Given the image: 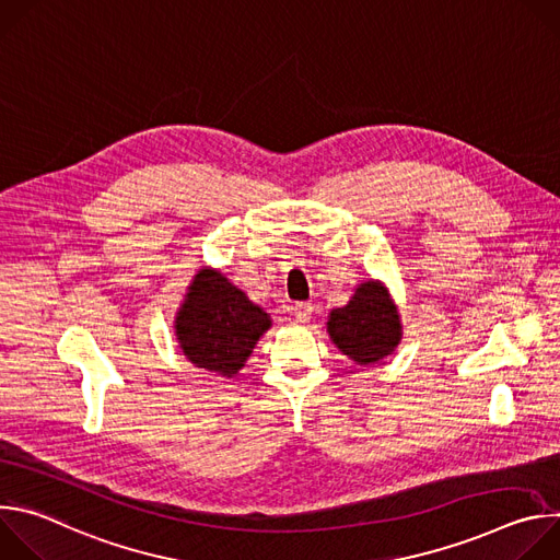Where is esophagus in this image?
<instances>
[{
  "instance_id": "esophagus-1",
  "label": "esophagus",
  "mask_w": 560,
  "mask_h": 560,
  "mask_svg": "<svg viewBox=\"0 0 560 560\" xmlns=\"http://www.w3.org/2000/svg\"><path fill=\"white\" fill-rule=\"evenodd\" d=\"M292 314H294V318H296L299 324H305V322H310V314H312V303H305V301L296 303V305L292 307Z\"/></svg>"
}]
</instances>
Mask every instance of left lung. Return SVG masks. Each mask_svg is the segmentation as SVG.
Wrapping results in <instances>:
<instances>
[{"mask_svg":"<svg viewBox=\"0 0 560 560\" xmlns=\"http://www.w3.org/2000/svg\"><path fill=\"white\" fill-rule=\"evenodd\" d=\"M328 332L346 357L370 365L394 352L401 341V322L385 285L370 279L354 290L348 305L330 312Z\"/></svg>","mask_w":560,"mask_h":560,"instance_id":"8db88e82","label":"left lung"}]
</instances>
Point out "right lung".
I'll list each match as a JSON object with an SVG mask.
<instances>
[{
    "instance_id": "add662e5",
    "label": "right lung",
    "mask_w": 560,
    "mask_h": 560,
    "mask_svg": "<svg viewBox=\"0 0 560 560\" xmlns=\"http://www.w3.org/2000/svg\"><path fill=\"white\" fill-rule=\"evenodd\" d=\"M270 314L232 285L219 270L201 268L175 318V335L197 368L232 376L244 368Z\"/></svg>"
}]
</instances>
